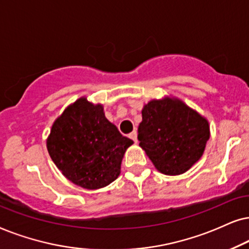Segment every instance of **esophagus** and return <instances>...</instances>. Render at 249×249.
<instances>
[{
  "mask_svg": "<svg viewBox=\"0 0 249 249\" xmlns=\"http://www.w3.org/2000/svg\"><path fill=\"white\" fill-rule=\"evenodd\" d=\"M130 138L135 142V143H137V142H138V132L137 131L132 132V133L130 134Z\"/></svg>",
  "mask_w": 249,
  "mask_h": 249,
  "instance_id": "esophagus-1",
  "label": "esophagus"
}]
</instances>
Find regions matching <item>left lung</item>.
Returning <instances> with one entry per match:
<instances>
[{"label":"left lung","instance_id":"left-lung-1","mask_svg":"<svg viewBox=\"0 0 249 249\" xmlns=\"http://www.w3.org/2000/svg\"><path fill=\"white\" fill-rule=\"evenodd\" d=\"M139 145L166 175L187 172L199 160L210 139L207 119L177 98L151 100L142 109Z\"/></svg>","mask_w":249,"mask_h":249}]
</instances>
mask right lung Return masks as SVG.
I'll return each mask as SVG.
<instances>
[{"mask_svg": "<svg viewBox=\"0 0 249 249\" xmlns=\"http://www.w3.org/2000/svg\"><path fill=\"white\" fill-rule=\"evenodd\" d=\"M133 141L106 118L102 105L79 98L53 123L46 148L61 173L79 187H107L121 174L122 159Z\"/></svg>", "mask_w": 249, "mask_h": 249, "instance_id": "obj_1", "label": "right lung"}]
</instances>
